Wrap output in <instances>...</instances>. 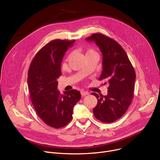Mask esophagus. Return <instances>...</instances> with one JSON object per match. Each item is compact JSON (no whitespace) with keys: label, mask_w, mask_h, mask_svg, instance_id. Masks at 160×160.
I'll return each instance as SVG.
<instances>
[{"label":"esophagus","mask_w":160,"mask_h":160,"mask_svg":"<svg viewBox=\"0 0 160 160\" xmlns=\"http://www.w3.org/2000/svg\"><path fill=\"white\" fill-rule=\"evenodd\" d=\"M81 95L84 96H87V95H88L89 93L88 92H87V91H85V90H81Z\"/></svg>","instance_id":"obj_1"}]
</instances>
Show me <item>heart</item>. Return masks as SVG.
<instances>
[{
  "mask_svg": "<svg viewBox=\"0 0 160 160\" xmlns=\"http://www.w3.org/2000/svg\"><path fill=\"white\" fill-rule=\"evenodd\" d=\"M97 54V52L93 49H89L87 50V51L86 52V54Z\"/></svg>",
  "mask_w": 160,
  "mask_h": 160,
  "instance_id": "obj_1",
  "label": "heart"
}]
</instances>
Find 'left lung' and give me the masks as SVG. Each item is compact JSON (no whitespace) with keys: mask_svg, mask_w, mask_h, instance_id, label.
I'll return each mask as SVG.
<instances>
[{"mask_svg":"<svg viewBox=\"0 0 160 160\" xmlns=\"http://www.w3.org/2000/svg\"><path fill=\"white\" fill-rule=\"evenodd\" d=\"M94 42L102 55V72L99 80L108 83V94L93 92L98 104L93 109L94 117L103 123H112L121 118L131 104L135 72L127 53L115 40L100 33L86 38Z\"/></svg>","mask_w":160,"mask_h":160,"instance_id":"1","label":"left lung"}]
</instances>
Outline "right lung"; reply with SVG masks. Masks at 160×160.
<instances>
[{"instance_id": "1", "label": "right lung", "mask_w": 160, "mask_h": 160, "mask_svg": "<svg viewBox=\"0 0 160 160\" xmlns=\"http://www.w3.org/2000/svg\"><path fill=\"white\" fill-rule=\"evenodd\" d=\"M74 42L60 39L51 41L36 54L28 73V90L35 110L45 124L56 128L70 122L73 107L81 98L77 90L61 94L57 89L62 58Z\"/></svg>"}]
</instances>
